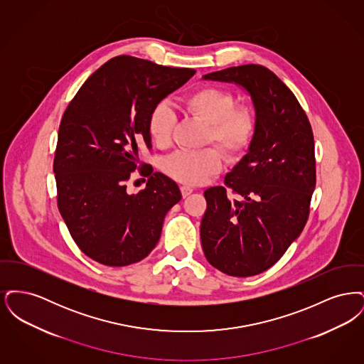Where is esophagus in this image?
<instances>
[{"label":"esophagus","mask_w":364,"mask_h":364,"mask_svg":"<svg viewBox=\"0 0 364 364\" xmlns=\"http://www.w3.org/2000/svg\"><path fill=\"white\" fill-rule=\"evenodd\" d=\"M180 190H181V195H183V198H187L188 195L192 193V191H193L191 187H187V186H183Z\"/></svg>","instance_id":"obj_1"}]
</instances>
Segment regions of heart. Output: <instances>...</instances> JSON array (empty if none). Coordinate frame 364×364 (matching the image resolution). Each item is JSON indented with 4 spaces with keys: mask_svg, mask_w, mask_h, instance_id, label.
<instances>
[{
    "mask_svg": "<svg viewBox=\"0 0 364 364\" xmlns=\"http://www.w3.org/2000/svg\"><path fill=\"white\" fill-rule=\"evenodd\" d=\"M183 107L191 117L206 124L203 143H214L229 159L245 151L254 138L257 116L250 105H236L232 91L221 87L205 86L192 91ZM176 116L166 104H156L147 119V131L158 147L172 141ZM223 168L218 150L206 147L198 151H178L162 164L164 172L178 183L198 186Z\"/></svg>",
    "mask_w": 364,
    "mask_h": 364,
    "instance_id": "1",
    "label": "heart"
}]
</instances>
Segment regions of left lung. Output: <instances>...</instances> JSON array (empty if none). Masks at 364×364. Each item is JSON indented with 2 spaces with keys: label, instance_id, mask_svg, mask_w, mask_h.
Segmentation results:
<instances>
[{
  "label": "left lung",
  "instance_id": "left-lung-1",
  "mask_svg": "<svg viewBox=\"0 0 364 364\" xmlns=\"http://www.w3.org/2000/svg\"><path fill=\"white\" fill-rule=\"evenodd\" d=\"M205 80L235 83L251 97L257 128L247 154L205 191L200 242L211 266L233 277L267 270L300 236L315 190L311 125L294 92L267 68L248 64L211 72Z\"/></svg>",
  "mask_w": 364,
  "mask_h": 364
}]
</instances>
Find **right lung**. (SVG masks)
<instances>
[{
	"instance_id": "obj_1",
	"label": "right lung",
	"mask_w": 364,
	"mask_h": 364,
	"mask_svg": "<svg viewBox=\"0 0 364 364\" xmlns=\"http://www.w3.org/2000/svg\"><path fill=\"white\" fill-rule=\"evenodd\" d=\"M131 55L95 70L68 105L58 129L53 171L57 205L77 247L106 266L146 258L161 237L166 213L181 199L178 186L149 168L144 190L128 193L131 173L151 149L147 119L165 97L195 75Z\"/></svg>"
}]
</instances>
